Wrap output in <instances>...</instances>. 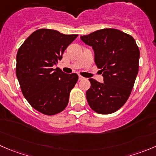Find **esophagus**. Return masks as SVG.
I'll list each match as a JSON object with an SVG mask.
<instances>
[{
    "instance_id": "obj_1",
    "label": "esophagus",
    "mask_w": 156,
    "mask_h": 156,
    "mask_svg": "<svg viewBox=\"0 0 156 156\" xmlns=\"http://www.w3.org/2000/svg\"><path fill=\"white\" fill-rule=\"evenodd\" d=\"M78 79H79L80 81H81V80H84V78L83 76H81V75H79V76H78Z\"/></svg>"
}]
</instances>
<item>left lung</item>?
I'll return each mask as SVG.
<instances>
[{"label": "left lung", "instance_id": "1", "mask_svg": "<svg viewBox=\"0 0 156 156\" xmlns=\"http://www.w3.org/2000/svg\"><path fill=\"white\" fill-rule=\"evenodd\" d=\"M81 40L92 46L95 64L104 77V83L89 79L87 103L97 113L110 114L123 107L130 95L139 71L140 49L130 35L116 29L97 30Z\"/></svg>", "mask_w": 156, "mask_h": 156}]
</instances>
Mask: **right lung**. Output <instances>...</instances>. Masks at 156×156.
I'll list each match as a JSON object with an SVG mask.
<instances>
[{"label":"right lung","mask_w":156,"mask_h":156,"mask_svg":"<svg viewBox=\"0 0 156 156\" xmlns=\"http://www.w3.org/2000/svg\"><path fill=\"white\" fill-rule=\"evenodd\" d=\"M77 36L40 29L18 49L16 75L22 93L29 104L43 114H56L68 105L78 75L66 74L52 67L62 58L66 48Z\"/></svg>","instance_id":"right-lung-1"}]
</instances>
